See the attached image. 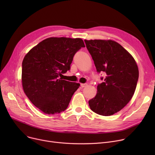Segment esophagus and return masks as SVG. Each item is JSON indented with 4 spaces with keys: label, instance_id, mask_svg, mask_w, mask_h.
<instances>
[{
    "label": "esophagus",
    "instance_id": "obj_1",
    "mask_svg": "<svg viewBox=\"0 0 155 155\" xmlns=\"http://www.w3.org/2000/svg\"><path fill=\"white\" fill-rule=\"evenodd\" d=\"M87 85H88L87 84H80L81 87H87Z\"/></svg>",
    "mask_w": 155,
    "mask_h": 155
}]
</instances>
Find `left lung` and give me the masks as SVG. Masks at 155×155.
Listing matches in <instances>:
<instances>
[{
	"mask_svg": "<svg viewBox=\"0 0 155 155\" xmlns=\"http://www.w3.org/2000/svg\"><path fill=\"white\" fill-rule=\"evenodd\" d=\"M97 71L105 72L104 82L97 85V93L88 101L91 109L109 116L123 109L133 97L139 70L137 64L125 49L112 40H85Z\"/></svg>",
	"mask_w": 155,
	"mask_h": 155,
	"instance_id": "left-lung-1",
	"label": "left lung"
}]
</instances>
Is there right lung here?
I'll use <instances>...</instances> for the list:
<instances>
[{"instance_id":"1","label":"right lung","mask_w":155,"mask_h":155,"mask_svg":"<svg viewBox=\"0 0 155 155\" xmlns=\"http://www.w3.org/2000/svg\"><path fill=\"white\" fill-rule=\"evenodd\" d=\"M85 47L80 38H49L28 53L22 63L24 93L36 107L47 114L68 107L80 84L60 78L70 70L73 56Z\"/></svg>"}]
</instances>
